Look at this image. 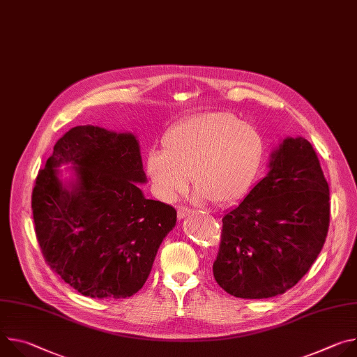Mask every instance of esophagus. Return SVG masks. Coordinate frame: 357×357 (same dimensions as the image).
Wrapping results in <instances>:
<instances>
[{
	"mask_svg": "<svg viewBox=\"0 0 357 357\" xmlns=\"http://www.w3.org/2000/svg\"><path fill=\"white\" fill-rule=\"evenodd\" d=\"M189 213H190V211H189L188 208H179V209H178V219L182 220V219H185Z\"/></svg>",
	"mask_w": 357,
	"mask_h": 357,
	"instance_id": "34e87169",
	"label": "esophagus"
}]
</instances>
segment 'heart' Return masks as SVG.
Returning <instances> with one entry per match:
<instances>
[{
    "instance_id": "b5f03b06",
    "label": "heart",
    "mask_w": 357,
    "mask_h": 357,
    "mask_svg": "<svg viewBox=\"0 0 357 357\" xmlns=\"http://www.w3.org/2000/svg\"><path fill=\"white\" fill-rule=\"evenodd\" d=\"M263 154L256 127L230 113H206L172 126L162 138V151L148 154L145 169L164 202H175L192 175L195 203L233 206L250 193Z\"/></svg>"
}]
</instances>
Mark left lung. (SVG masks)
Returning a JSON list of instances; mask_svg holds the SVG:
<instances>
[{"mask_svg":"<svg viewBox=\"0 0 357 357\" xmlns=\"http://www.w3.org/2000/svg\"><path fill=\"white\" fill-rule=\"evenodd\" d=\"M329 212V186L311 142L285 137L267 175L222 219L215 280L237 298L284 294L319 256Z\"/></svg>","mask_w":357,"mask_h":357,"instance_id":"left-lung-1","label":"left lung"}]
</instances>
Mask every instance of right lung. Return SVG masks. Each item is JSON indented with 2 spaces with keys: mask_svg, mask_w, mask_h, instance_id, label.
Instances as JSON below:
<instances>
[{
  "mask_svg": "<svg viewBox=\"0 0 357 357\" xmlns=\"http://www.w3.org/2000/svg\"><path fill=\"white\" fill-rule=\"evenodd\" d=\"M69 165L73 176L61 179ZM137 137L77 126L54 146L32 192L35 233L46 263L90 298H127L145 284L176 211L146 199Z\"/></svg>",
  "mask_w": 357,
  "mask_h": 357,
  "instance_id": "1",
  "label": "right lung"
}]
</instances>
